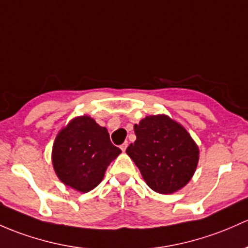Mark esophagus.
<instances>
[{
	"instance_id": "34e87169",
	"label": "esophagus",
	"mask_w": 248,
	"mask_h": 248,
	"mask_svg": "<svg viewBox=\"0 0 248 248\" xmlns=\"http://www.w3.org/2000/svg\"><path fill=\"white\" fill-rule=\"evenodd\" d=\"M127 146H128V142H127V141H124V144H122L121 146H120V148H121V150L124 151H124H126V148H127Z\"/></svg>"
}]
</instances>
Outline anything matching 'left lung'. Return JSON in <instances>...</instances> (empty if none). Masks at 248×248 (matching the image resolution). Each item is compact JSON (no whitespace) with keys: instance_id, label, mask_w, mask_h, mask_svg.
I'll return each instance as SVG.
<instances>
[{"instance_id":"8db88e82","label":"left lung","mask_w":248,"mask_h":248,"mask_svg":"<svg viewBox=\"0 0 248 248\" xmlns=\"http://www.w3.org/2000/svg\"><path fill=\"white\" fill-rule=\"evenodd\" d=\"M137 140L126 153L148 186L173 194L190 182L200 159L199 146L179 122L165 114L146 116L134 124Z\"/></svg>"}]
</instances>
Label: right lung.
<instances>
[{
    "label": "right lung",
    "instance_id": "obj_1",
    "mask_svg": "<svg viewBox=\"0 0 248 248\" xmlns=\"http://www.w3.org/2000/svg\"><path fill=\"white\" fill-rule=\"evenodd\" d=\"M120 153L106 127L88 115L77 116L57 134L52 165L64 186L89 192L102 182L107 168Z\"/></svg>",
    "mask_w": 248,
    "mask_h": 248
}]
</instances>
